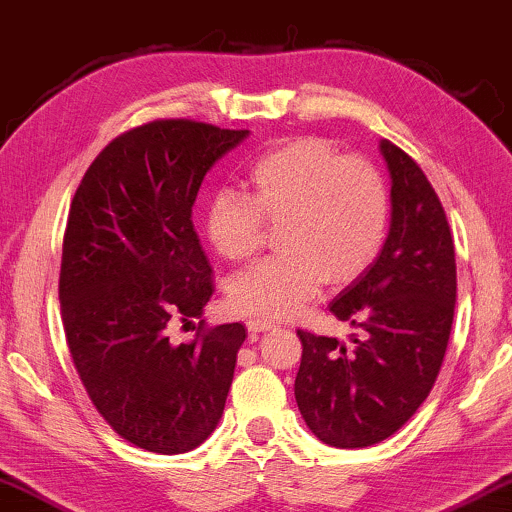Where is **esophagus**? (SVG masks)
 I'll use <instances>...</instances> for the list:
<instances>
[{
  "label": "esophagus",
  "mask_w": 512,
  "mask_h": 512,
  "mask_svg": "<svg viewBox=\"0 0 512 512\" xmlns=\"http://www.w3.org/2000/svg\"><path fill=\"white\" fill-rule=\"evenodd\" d=\"M247 328H249L251 332H265V330L277 328V325H274V321H268V318H249Z\"/></svg>",
  "instance_id": "1"
}]
</instances>
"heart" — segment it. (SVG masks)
Listing matches in <instances>:
<instances>
[{
	"label": "heart",
	"instance_id": "obj_1",
	"mask_svg": "<svg viewBox=\"0 0 512 512\" xmlns=\"http://www.w3.org/2000/svg\"><path fill=\"white\" fill-rule=\"evenodd\" d=\"M268 224L281 226L284 254L254 265L231 284V305L247 316L286 318L314 300L325 281L358 279L381 254L390 191L365 157H344L328 138L274 145L249 170V196L219 191L203 228L221 258L244 263L263 249Z\"/></svg>",
	"mask_w": 512,
	"mask_h": 512
}]
</instances>
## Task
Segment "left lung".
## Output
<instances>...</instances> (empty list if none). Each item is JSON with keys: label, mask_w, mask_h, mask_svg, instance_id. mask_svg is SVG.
Masks as SVG:
<instances>
[{"label": "left lung", "mask_w": 512, "mask_h": 512, "mask_svg": "<svg viewBox=\"0 0 512 512\" xmlns=\"http://www.w3.org/2000/svg\"><path fill=\"white\" fill-rule=\"evenodd\" d=\"M390 233L376 261L330 302L360 328L348 344L298 330L295 402L318 439L335 448L381 443L425 402L453 328L457 268L443 205L422 168L390 140Z\"/></svg>", "instance_id": "obj_1"}]
</instances>
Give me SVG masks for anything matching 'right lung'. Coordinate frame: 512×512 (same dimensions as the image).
<instances>
[{
    "instance_id": "obj_1",
    "label": "right lung",
    "mask_w": 512,
    "mask_h": 512,
    "mask_svg": "<svg viewBox=\"0 0 512 512\" xmlns=\"http://www.w3.org/2000/svg\"><path fill=\"white\" fill-rule=\"evenodd\" d=\"M249 131L152 120L99 152L71 201L59 270L69 353L101 418L150 453H189L224 413L242 323L173 344L214 284L191 207L214 161Z\"/></svg>"
}]
</instances>
